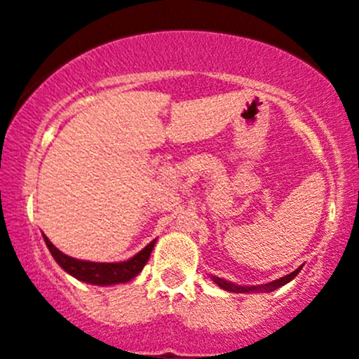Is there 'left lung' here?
Returning a JSON list of instances; mask_svg holds the SVG:
<instances>
[{
	"label": "left lung",
	"mask_w": 359,
	"mask_h": 359,
	"mask_svg": "<svg viewBox=\"0 0 359 359\" xmlns=\"http://www.w3.org/2000/svg\"><path fill=\"white\" fill-rule=\"evenodd\" d=\"M302 266L304 265H300L297 270H294V271H292V273L285 275V277H280L277 280H273V282L263 283V285H238V283L228 282V280L216 277V275H211V280H212L214 283H216L217 287H221L222 290L233 292V294H251V292H265V294H266V292L277 290V288L283 287V285H285V283L290 282V280H294L299 275V271L302 270Z\"/></svg>",
	"instance_id": "left-lung-1"
}]
</instances>
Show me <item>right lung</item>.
Masks as SVG:
<instances>
[{"label":"right lung","mask_w":359,"mask_h":359,"mask_svg":"<svg viewBox=\"0 0 359 359\" xmlns=\"http://www.w3.org/2000/svg\"><path fill=\"white\" fill-rule=\"evenodd\" d=\"M43 241L47 245L48 251L52 253L53 259L59 263V266L64 271H67L69 275H72L74 278L81 280V282L90 283V285H100V287H108V285H116V283H126L130 280H133L140 271L143 270V266L147 265L148 258H150L151 250H154L156 240L150 241L142 251H138L135 257H131L126 262H116V263H97V262H88V259H77L69 257V255L62 253L60 250H57L52 245V241L48 240L43 234Z\"/></svg>","instance_id":"obj_1"}]
</instances>
